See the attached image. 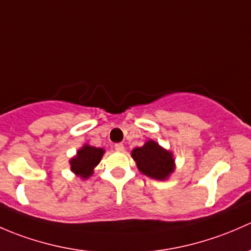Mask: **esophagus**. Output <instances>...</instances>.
I'll use <instances>...</instances> for the list:
<instances>
[{
  "label": "esophagus",
  "instance_id": "34e87169",
  "mask_svg": "<svg viewBox=\"0 0 251 251\" xmlns=\"http://www.w3.org/2000/svg\"><path fill=\"white\" fill-rule=\"evenodd\" d=\"M115 150L118 152H123L125 151V146H123V144H121V143L115 144Z\"/></svg>",
  "mask_w": 251,
  "mask_h": 251
}]
</instances>
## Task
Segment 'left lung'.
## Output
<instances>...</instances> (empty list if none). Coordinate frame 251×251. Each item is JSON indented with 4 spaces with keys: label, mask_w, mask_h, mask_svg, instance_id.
<instances>
[{
    "label": "left lung",
    "mask_w": 251,
    "mask_h": 251,
    "mask_svg": "<svg viewBox=\"0 0 251 251\" xmlns=\"http://www.w3.org/2000/svg\"><path fill=\"white\" fill-rule=\"evenodd\" d=\"M131 157L136 162L139 170L152 179L164 180L174 170L173 154L152 140L134 149Z\"/></svg>",
    "instance_id": "1"
}]
</instances>
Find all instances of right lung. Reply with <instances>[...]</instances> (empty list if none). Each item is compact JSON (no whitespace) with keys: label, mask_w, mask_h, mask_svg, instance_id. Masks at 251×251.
Masks as SVG:
<instances>
[{"label":"right lung","mask_w":251,"mask_h":251,"mask_svg":"<svg viewBox=\"0 0 251 251\" xmlns=\"http://www.w3.org/2000/svg\"><path fill=\"white\" fill-rule=\"evenodd\" d=\"M102 154H104V150L102 149L86 145L77 152V156L70 162L71 170L81 177L86 179V177L93 174V169L99 164Z\"/></svg>","instance_id":"right-lung-1"}]
</instances>
